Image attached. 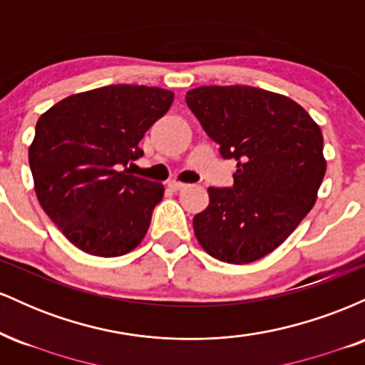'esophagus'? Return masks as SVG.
<instances>
[{
    "mask_svg": "<svg viewBox=\"0 0 365 365\" xmlns=\"http://www.w3.org/2000/svg\"><path fill=\"white\" fill-rule=\"evenodd\" d=\"M168 187H170V190L178 192V190H182V188L187 187V185H185V183H182V182H175V180H173V182L168 183Z\"/></svg>",
    "mask_w": 365,
    "mask_h": 365,
    "instance_id": "obj_1",
    "label": "esophagus"
}]
</instances>
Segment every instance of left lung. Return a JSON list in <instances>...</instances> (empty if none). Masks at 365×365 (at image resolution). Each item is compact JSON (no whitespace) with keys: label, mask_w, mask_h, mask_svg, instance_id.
I'll return each mask as SVG.
<instances>
[{"label":"left lung","mask_w":365,"mask_h":365,"mask_svg":"<svg viewBox=\"0 0 365 365\" xmlns=\"http://www.w3.org/2000/svg\"><path fill=\"white\" fill-rule=\"evenodd\" d=\"M187 106L225 159L232 187H209L194 216L199 244L217 261L254 262L282 245L307 216L326 173L322 133L290 98L249 86H204Z\"/></svg>","instance_id":"1"}]
</instances>
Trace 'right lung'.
Returning a JSON list of instances; mask_svg holds the SVG:
<instances>
[{
    "label": "right lung",
    "instance_id": "right-lung-1",
    "mask_svg": "<svg viewBox=\"0 0 365 365\" xmlns=\"http://www.w3.org/2000/svg\"><path fill=\"white\" fill-rule=\"evenodd\" d=\"M171 103L170 91L116 83L70 96L37 120L29 148L37 199L77 249L118 257L145 237L165 187L127 165Z\"/></svg>",
    "mask_w": 365,
    "mask_h": 365
}]
</instances>
